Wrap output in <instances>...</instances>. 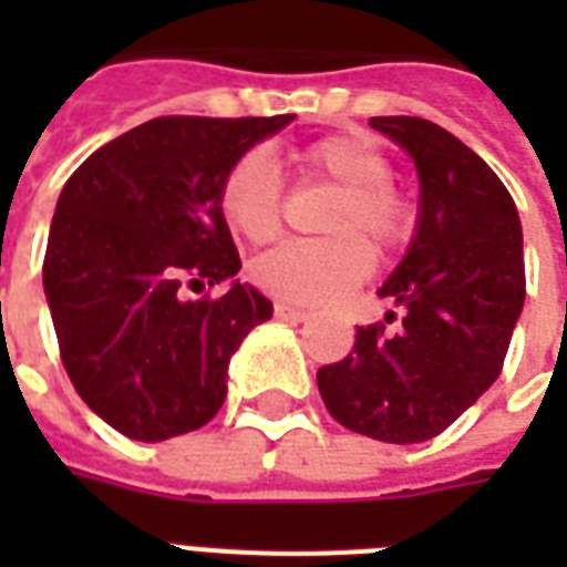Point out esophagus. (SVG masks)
<instances>
[{
    "label": "esophagus",
    "mask_w": 567,
    "mask_h": 567,
    "mask_svg": "<svg viewBox=\"0 0 567 567\" xmlns=\"http://www.w3.org/2000/svg\"><path fill=\"white\" fill-rule=\"evenodd\" d=\"M276 318L282 320H291V323H302V320H309L311 315L306 309H300V306H291V302H276Z\"/></svg>",
    "instance_id": "esophagus-1"
}]
</instances>
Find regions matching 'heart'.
Masks as SVG:
<instances>
[{"label":"heart","mask_w":567,"mask_h":567,"mask_svg":"<svg viewBox=\"0 0 567 567\" xmlns=\"http://www.w3.org/2000/svg\"><path fill=\"white\" fill-rule=\"evenodd\" d=\"M302 176L341 188L323 229L332 238L288 240L258 256L252 282L279 300L323 306L364 282L371 274V244L391 256L412 238L414 205L391 185L394 164L371 137L332 135L297 155ZM220 214L238 238L265 244L282 226V179L265 155L249 153L231 164L220 185Z\"/></svg>","instance_id":"heart-1"}]
</instances>
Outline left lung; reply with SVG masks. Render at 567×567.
<instances>
[{"instance_id":"8db88e82","label":"left lung","mask_w":567,"mask_h":567,"mask_svg":"<svg viewBox=\"0 0 567 567\" xmlns=\"http://www.w3.org/2000/svg\"><path fill=\"white\" fill-rule=\"evenodd\" d=\"M421 176L412 247L379 297L403 320L359 327L347 359L323 364L318 388L341 426L388 444L444 432L501 377L524 309L518 208L480 155L421 117H371Z\"/></svg>"}]
</instances>
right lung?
<instances>
[{
  "label": "right lung",
  "instance_id": "add662e5",
  "mask_svg": "<svg viewBox=\"0 0 567 567\" xmlns=\"http://www.w3.org/2000/svg\"><path fill=\"white\" fill-rule=\"evenodd\" d=\"M276 117H155L100 146L66 179L43 258L58 350L79 396L135 441L212 421L226 371L274 302L235 282L220 300L185 293L240 270L220 185Z\"/></svg>",
  "mask_w": 567,
  "mask_h": 567
}]
</instances>
